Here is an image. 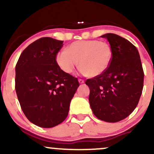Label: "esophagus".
<instances>
[{"label": "esophagus", "mask_w": 154, "mask_h": 154, "mask_svg": "<svg viewBox=\"0 0 154 154\" xmlns=\"http://www.w3.org/2000/svg\"><path fill=\"white\" fill-rule=\"evenodd\" d=\"M78 81H79V82L80 83V84H82V83L85 82V80H84V79H79Z\"/></svg>", "instance_id": "obj_1"}]
</instances>
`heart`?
I'll list each match as a JSON object with an SVG mask.
<instances>
[{
    "instance_id": "obj_1",
    "label": "heart",
    "mask_w": 154,
    "mask_h": 154,
    "mask_svg": "<svg viewBox=\"0 0 154 154\" xmlns=\"http://www.w3.org/2000/svg\"><path fill=\"white\" fill-rule=\"evenodd\" d=\"M112 55V48L107 42L81 40L68 45L66 51L58 52L56 62L66 74L72 73L79 63L82 74L90 77H96L107 69Z\"/></svg>"
}]
</instances>
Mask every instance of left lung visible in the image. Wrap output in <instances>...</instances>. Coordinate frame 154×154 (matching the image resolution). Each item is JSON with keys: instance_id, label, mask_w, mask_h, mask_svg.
<instances>
[{"instance_id": "left-lung-1", "label": "left lung", "mask_w": 154, "mask_h": 154, "mask_svg": "<svg viewBox=\"0 0 154 154\" xmlns=\"http://www.w3.org/2000/svg\"><path fill=\"white\" fill-rule=\"evenodd\" d=\"M112 48L110 65L101 75L88 79L89 102L94 115L107 122L125 119L138 103L143 88L144 72L133 44L113 33L102 35Z\"/></svg>"}]
</instances>
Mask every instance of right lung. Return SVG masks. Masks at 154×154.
Returning a JSON list of instances; mask_svg holds the SVG:
<instances>
[{"label":"right lung","instance_id":"obj_1","mask_svg":"<svg viewBox=\"0 0 154 154\" xmlns=\"http://www.w3.org/2000/svg\"><path fill=\"white\" fill-rule=\"evenodd\" d=\"M63 41L42 38L23 51L16 65L15 90L22 110L37 126L50 128L65 120L79 83L56 62Z\"/></svg>","mask_w":154,"mask_h":154}]
</instances>
